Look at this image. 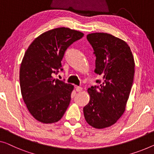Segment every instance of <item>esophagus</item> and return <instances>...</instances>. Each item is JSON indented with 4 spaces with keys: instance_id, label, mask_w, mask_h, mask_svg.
Returning <instances> with one entry per match:
<instances>
[{
    "instance_id": "1",
    "label": "esophagus",
    "mask_w": 154,
    "mask_h": 154,
    "mask_svg": "<svg viewBox=\"0 0 154 154\" xmlns=\"http://www.w3.org/2000/svg\"><path fill=\"white\" fill-rule=\"evenodd\" d=\"M75 89H76L77 92H81L82 91V87H81V86H75Z\"/></svg>"
}]
</instances>
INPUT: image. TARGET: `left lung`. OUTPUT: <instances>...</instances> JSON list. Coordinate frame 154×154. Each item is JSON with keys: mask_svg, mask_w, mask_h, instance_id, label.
I'll list each match as a JSON object with an SVG mask.
<instances>
[{"mask_svg": "<svg viewBox=\"0 0 154 154\" xmlns=\"http://www.w3.org/2000/svg\"><path fill=\"white\" fill-rule=\"evenodd\" d=\"M96 57L95 70L103 81L88 89V104L84 115L89 125L95 128L111 127L122 116L134 82L135 61L125 41L110 34L96 32L86 36Z\"/></svg>", "mask_w": 154, "mask_h": 154, "instance_id": "8db88e82", "label": "left lung"}]
</instances>
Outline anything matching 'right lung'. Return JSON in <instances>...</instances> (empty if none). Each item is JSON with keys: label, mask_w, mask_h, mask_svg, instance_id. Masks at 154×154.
<instances>
[{"label": "right lung", "mask_w": 154, "mask_h": 154, "mask_svg": "<svg viewBox=\"0 0 154 154\" xmlns=\"http://www.w3.org/2000/svg\"><path fill=\"white\" fill-rule=\"evenodd\" d=\"M84 36L79 31L58 27L41 34L29 45L20 68L23 99L30 114L44 124L60 120L74 86L53 77L70 45Z\"/></svg>", "instance_id": "add662e5"}]
</instances>
